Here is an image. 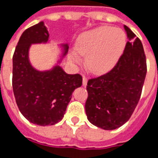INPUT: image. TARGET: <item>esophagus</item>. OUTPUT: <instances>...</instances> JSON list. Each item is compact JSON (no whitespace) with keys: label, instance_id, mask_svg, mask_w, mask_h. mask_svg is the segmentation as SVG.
I'll use <instances>...</instances> for the list:
<instances>
[{"label":"esophagus","instance_id":"obj_1","mask_svg":"<svg viewBox=\"0 0 158 158\" xmlns=\"http://www.w3.org/2000/svg\"><path fill=\"white\" fill-rule=\"evenodd\" d=\"M87 83H88V78L86 77H82V85L87 86Z\"/></svg>","mask_w":158,"mask_h":158}]
</instances>
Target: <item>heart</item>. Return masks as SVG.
<instances>
[{"label":"heart","instance_id":"heart-1","mask_svg":"<svg viewBox=\"0 0 158 158\" xmlns=\"http://www.w3.org/2000/svg\"><path fill=\"white\" fill-rule=\"evenodd\" d=\"M127 44L126 33L118 28L102 26L79 36L76 52L86 57V65L91 72L103 74L118 62ZM71 59L79 62L80 57L73 53Z\"/></svg>","mask_w":158,"mask_h":158}]
</instances>
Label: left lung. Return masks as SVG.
<instances>
[{
    "label": "left lung",
    "mask_w": 158,
    "mask_h": 158,
    "mask_svg": "<svg viewBox=\"0 0 158 158\" xmlns=\"http://www.w3.org/2000/svg\"><path fill=\"white\" fill-rule=\"evenodd\" d=\"M129 41L114 68L88 81L85 110L94 126L114 130L131 118L139 103L147 72L146 57L139 38L125 26Z\"/></svg>",
    "instance_id": "8db88e82"
}]
</instances>
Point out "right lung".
Wrapping results in <instances>:
<instances>
[{"label": "right lung", "mask_w": 158, "mask_h": 158, "mask_svg": "<svg viewBox=\"0 0 158 158\" xmlns=\"http://www.w3.org/2000/svg\"><path fill=\"white\" fill-rule=\"evenodd\" d=\"M49 32L41 21L27 28L19 38L13 56V90L23 116L39 126H52L64 118L74 90L81 87L79 74L69 75L56 65L51 70L39 71L29 62L31 44L46 43ZM68 45H64V53Z\"/></svg>", "instance_id": "obj_1"}]
</instances>
